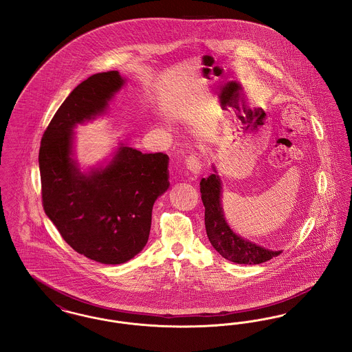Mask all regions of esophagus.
<instances>
[{
    "label": "esophagus",
    "instance_id": "34e87169",
    "mask_svg": "<svg viewBox=\"0 0 352 352\" xmlns=\"http://www.w3.org/2000/svg\"><path fill=\"white\" fill-rule=\"evenodd\" d=\"M184 164H186V168L194 175V178H197L199 175V173H201V162H199L197 155H188L184 160Z\"/></svg>",
    "mask_w": 352,
    "mask_h": 352
}]
</instances>
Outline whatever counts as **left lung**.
I'll return each instance as SVG.
<instances>
[{
    "mask_svg": "<svg viewBox=\"0 0 352 352\" xmlns=\"http://www.w3.org/2000/svg\"><path fill=\"white\" fill-rule=\"evenodd\" d=\"M214 173L201 178V201L204 206L206 232L212 247L227 260L236 264H261L278 256L283 251H270L234 234L228 226L221 207V181L212 165Z\"/></svg>",
    "mask_w": 352,
    "mask_h": 352,
    "instance_id": "obj_1",
    "label": "left lung"
}]
</instances>
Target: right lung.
Here are the masks:
<instances>
[{
	"label": "right lung",
	"mask_w": 352,
	"mask_h": 352,
	"mask_svg": "<svg viewBox=\"0 0 352 352\" xmlns=\"http://www.w3.org/2000/svg\"><path fill=\"white\" fill-rule=\"evenodd\" d=\"M125 80L118 71L79 84L51 120L39 149L42 203L68 245L101 264H122L148 243L155 199L170 186L168 157L120 144L107 166L82 173L74 128L100 116Z\"/></svg>",
	"instance_id": "obj_1"
}]
</instances>
